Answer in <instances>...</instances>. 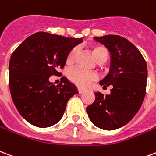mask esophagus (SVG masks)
<instances>
[{
  "instance_id": "34e87169",
  "label": "esophagus",
  "mask_w": 156,
  "mask_h": 156,
  "mask_svg": "<svg viewBox=\"0 0 156 156\" xmlns=\"http://www.w3.org/2000/svg\"><path fill=\"white\" fill-rule=\"evenodd\" d=\"M78 92H79V94H82L85 92V90L83 89H80V88H78Z\"/></svg>"
}]
</instances>
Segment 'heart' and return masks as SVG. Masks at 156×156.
Returning a JSON list of instances; mask_svg holds the SVG:
<instances>
[{"label":"heart","instance_id":"heart-1","mask_svg":"<svg viewBox=\"0 0 156 156\" xmlns=\"http://www.w3.org/2000/svg\"><path fill=\"white\" fill-rule=\"evenodd\" d=\"M95 57L98 61H105L108 57L107 49L102 45H95L92 48ZM76 53V49L74 48L70 51L66 56V63H72ZM68 78L70 81L80 87H86L90 82L97 79V75L94 71H87L80 68H73L68 71Z\"/></svg>","mask_w":156,"mask_h":156}]
</instances>
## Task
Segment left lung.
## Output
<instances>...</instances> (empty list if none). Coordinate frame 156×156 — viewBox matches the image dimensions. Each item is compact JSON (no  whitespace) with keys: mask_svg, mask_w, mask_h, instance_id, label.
Here are the masks:
<instances>
[{"mask_svg":"<svg viewBox=\"0 0 156 156\" xmlns=\"http://www.w3.org/2000/svg\"><path fill=\"white\" fill-rule=\"evenodd\" d=\"M94 39L111 52L110 72L100 85L111 86L112 89L110 95L95 92V101L86 111L98 128L116 129L128 123L141 107L146 91L147 65L138 49L124 37L109 35Z\"/></svg>","mask_w":156,"mask_h":156,"instance_id":"left-lung-1","label":"left lung"}]
</instances>
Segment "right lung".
<instances>
[{"instance_id": "add662e5", "label": "right lung", "mask_w": 156, "mask_h": 156, "mask_svg": "<svg viewBox=\"0 0 156 156\" xmlns=\"http://www.w3.org/2000/svg\"><path fill=\"white\" fill-rule=\"evenodd\" d=\"M82 41L41 31L27 37L12 53L9 63L11 98L29 123L45 128L63 116L69 99L78 90L66 77L56 86L49 78L61 75L57 70L64 68L68 53Z\"/></svg>"}]
</instances>
